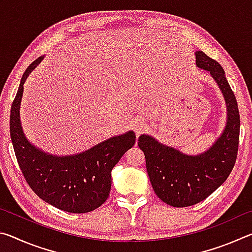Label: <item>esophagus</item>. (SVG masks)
Returning <instances> with one entry per match:
<instances>
[{"label":"esophagus","mask_w":252,"mask_h":252,"mask_svg":"<svg viewBox=\"0 0 252 252\" xmlns=\"http://www.w3.org/2000/svg\"><path fill=\"white\" fill-rule=\"evenodd\" d=\"M132 127H133L135 134H136V136H138L139 134H141L142 132L146 131L147 125H146V122H144L143 120H136V121L133 122V125H132Z\"/></svg>","instance_id":"34e87169"}]
</instances>
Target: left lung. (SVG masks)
Segmentation results:
<instances>
[{"label":"left lung","instance_id":"left-lung-1","mask_svg":"<svg viewBox=\"0 0 252 252\" xmlns=\"http://www.w3.org/2000/svg\"><path fill=\"white\" fill-rule=\"evenodd\" d=\"M195 65L208 71L218 84L227 106V122L207 151L187 155L165 146L149 134H141L138 146L146 157L149 179L156 194L169 206H193L209 197L227 180L237 159L240 117L236 96L218 62L197 51Z\"/></svg>","mask_w":252,"mask_h":252}]
</instances>
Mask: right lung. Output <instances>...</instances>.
I'll list each match as a JSON object with an SVG mask.
<instances>
[{
    "label": "right lung",
    "instance_id": "right-lung-1",
    "mask_svg": "<svg viewBox=\"0 0 252 252\" xmlns=\"http://www.w3.org/2000/svg\"><path fill=\"white\" fill-rule=\"evenodd\" d=\"M43 59L44 55L37 58L25 70L11 108L10 134L16 159L28 185L37 197L63 211L90 212L109 198L111 171L121 157L134 146L135 134L127 131L111 136L71 156L51 155L30 142L20 118L23 85Z\"/></svg>",
    "mask_w": 252,
    "mask_h": 252
}]
</instances>
